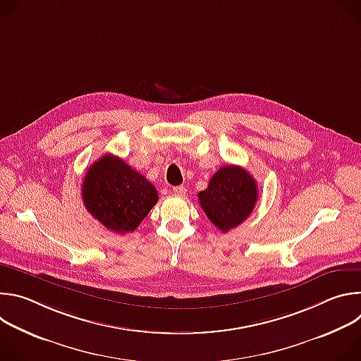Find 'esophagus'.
Returning <instances> with one entry per match:
<instances>
[{
  "label": "esophagus",
  "mask_w": 361,
  "mask_h": 361,
  "mask_svg": "<svg viewBox=\"0 0 361 361\" xmlns=\"http://www.w3.org/2000/svg\"><path fill=\"white\" fill-rule=\"evenodd\" d=\"M173 192L176 194V195H184L185 194V187L184 185H177V187H174L173 188Z\"/></svg>",
  "instance_id": "esophagus-1"
}]
</instances>
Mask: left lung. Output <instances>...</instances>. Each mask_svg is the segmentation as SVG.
<instances>
[{"mask_svg":"<svg viewBox=\"0 0 361 361\" xmlns=\"http://www.w3.org/2000/svg\"><path fill=\"white\" fill-rule=\"evenodd\" d=\"M257 197L255 180L240 166L221 167L209 187L198 192L205 216L223 233L235 228L251 214Z\"/></svg>","mask_w":361,"mask_h":361,"instance_id":"1","label":"left lung"}]
</instances>
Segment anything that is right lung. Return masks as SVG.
<instances>
[{
  "instance_id": "obj_1",
  "label": "right lung",
  "mask_w": 361,
  "mask_h": 361,
  "mask_svg": "<svg viewBox=\"0 0 361 361\" xmlns=\"http://www.w3.org/2000/svg\"><path fill=\"white\" fill-rule=\"evenodd\" d=\"M81 192L88 213L118 234L134 231L159 201L156 187L113 154L88 169Z\"/></svg>"
}]
</instances>
